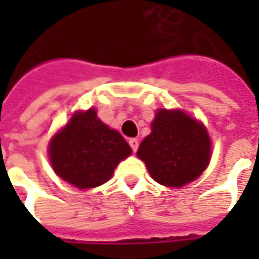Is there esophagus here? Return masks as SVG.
<instances>
[{
	"mask_svg": "<svg viewBox=\"0 0 259 259\" xmlns=\"http://www.w3.org/2000/svg\"><path fill=\"white\" fill-rule=\"evenodd\" d=\"M129 144H130V147H132L133 152L137 151V148H139V140H137V139H130Z\"/></svg>",
	"mask_w": 259,
	"mask_h": 259,
	"instance_id": "obj_1",
	"label": "esophagus"
}]
</instances>
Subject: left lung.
<instances>
[{
  "instance_id": "1",
  "label": "left lung",
  "mask_w": 259,
  "mask_h": 259,
  "mask_svg": "<svg viewBox=\"0 0 259 259\" xmlns=\"http://www.w3.org/2000/svg\"><path fill=\"white\" fill-rule=\"evenodd\" d=\"M137 157L151 178L168 187H182L200 176L209 163L206 129L182 111L159 109L151 135L141 141Z\"/></svg>"
}]
</instances>
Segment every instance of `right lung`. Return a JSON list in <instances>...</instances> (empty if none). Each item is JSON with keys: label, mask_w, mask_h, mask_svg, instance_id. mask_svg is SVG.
Here are the masks:
<instances>
[{"label": "right lung", "mask_w": 259, "mask_h": 259, "mask_svg": "<svg viewBox=\"0 0 259 259\" xmlns=\"http://www.w3.org/2000/svg\"><path fill=\"white\" fill-rule=\"evenodd\" d=\"M55 174L77 189H91L111 179L113 169L132 148L116 130L97 118L94 109L77 112L48 147Z\"/></svg>", "instance_id": "right-lung-1"}]
</instances>
